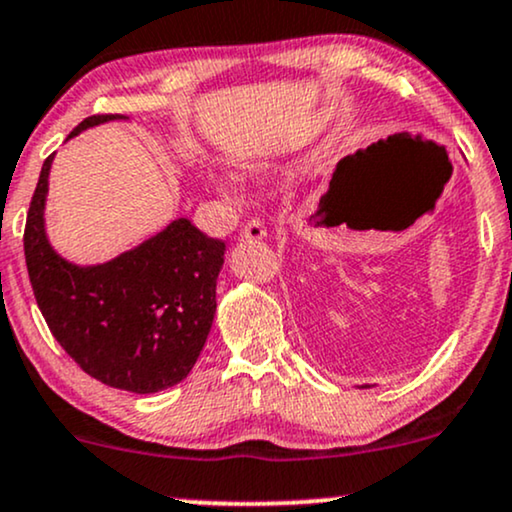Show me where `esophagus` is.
Wrapping results in <instances>:
<instances>
[{"instance_id":"obj_1","label":"esophagus","mask_w":512,"mask_h":512,"mask_svg":"<svg viewBox=\"0 0 512 512\" xmlns=\"http://www.w3.org/2000/svg\"><path fill=\"white\" fill-rule=\"evenodd\" d=\"M264 224L260 217H250L248 221H245L243 226H240V236H243L245 240H260L264 238Z\"/></svg>"}]
</instances>
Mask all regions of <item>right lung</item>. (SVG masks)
<instances>
[{"label":"right lung","instance_id":"1","mask_svg":"<svg viewBox=\"0 0 512 512\" xmlns=\"http://www.w3.org/2000/svg\"><path fill=\"white\" fill-rule=\"evenodd\" d=\"M112 119L119 114L88 116L69 138ZM49 166L52 155L42 164L23 231L30 286L49 331L85 374L112 389L157 393L178 384L212 329L224 240L176 219L107 264L66 262L45 236Z\"/></svg>","mask_w":512,"mask_h":512}]
</instances>
